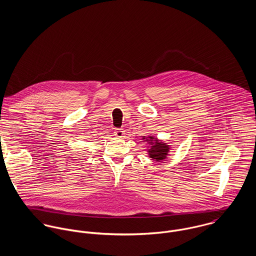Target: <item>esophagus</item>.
<instances>
[{"label":"esophagus","instance_id":"34e87169","mask_svg":"<svg viewBox=\"0 0 256 256\" xmlns=\"http://www.w3.org/2000/svg\"><path fill=\"white\" fill-rule=\"evenodd\" d=\"M114 135L117 137V138H123L125 136V133L123 131V129H116L114 131Z\"/></svg>","mask_w":256,"mask_h":256}]
</instances>
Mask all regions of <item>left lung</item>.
<instances>
[{"label": "left lung", "instance_id": "obj_1", "mask_svg": "<svg viewBox=\"0 0 256 256\" xmlns=\"http://www.w3.org/2000/svg\"><path fill=\"white\" fill-rule=\"evenodd\" d=\"M142 140L148 144L146 148L148 156L154 162H162L170 156L172 146L162 140H160L154 136H143Z\"/></svg>", "mask_w": 256, "mask_h": 256}]
</instances>
